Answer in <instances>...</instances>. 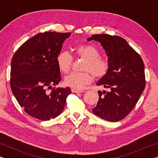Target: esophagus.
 I'll return each mask as SVG.
<instances>
[{
  "label": "esophagus",
  "instance_id": "esophagus-1",
  "mask_svg": "<svg viewBox=\"0 0 158 158\" xmlns=\"http://www.w3.org/2000/svg\"><path fill=\"white\" fill-rule=\"evenodd\" d=\"M71 90H72V92L74 93H83V92H84V90L76 89H72Z\"/></svg>",
  "mask_w": 158,
  "mask_h": 158
}]
</instances>
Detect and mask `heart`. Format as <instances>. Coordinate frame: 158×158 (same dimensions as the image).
Instances as JSON below:
<instances>
[{
	"label": "heart",
	"mask_w": 158,
	"mask_h": 158,
	"mask_svg": "<svg viewBox=\"0 0 158 158\" xmlns=\"http://www.w3.org/2000/svg\"><path fill=\"white\" fill-rule=\"evenodd\" d=\"M77 58L84 59L81 73H72L65 77L64 82L69 87L82 89L92 81V74L98 79L102 78L108 73L110 63L107 58H101L97 48L90 44H81L74 49ZM56 64L58 69L63 73L70 70L73 63V57L67 52H61L57 55Z\"/></svg>",
	"instance_id": "obj_1"
}]
</instances>
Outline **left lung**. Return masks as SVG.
Wrapping results in <instances>:
<instances>
[{
	"instance_id": "8db88e82",
	"label": "left lung",
	"mask_w": 158,
	"mask_h": 158,
	"mask_svg": "<svg viewBox=\"0 0 158 158\" xmlns=\"http://www.w3.org/2000/svg\"><path fill=\"white\" fill-rule=\"evenodd\" d=\"M100 42L110 63L108 73L97 83L109 90L98 91L99 100L92 110L106 121L123 119L135 107L146 85L144 63L140 55L121 37L93 35L87 41Z\"/></svg>"
}]
</instances>
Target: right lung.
Returning a JSON list of instances; mask_svg holds the SVG:
<instances>
[{"label":"right lung","mask_w":158,"mask_h":158,"mask_svg":"<svg viewBox=\"0 0 158 158\" xmlns=\"http://www.w3.org/2000/svg\"><path fill=\"white\" fill-rule=\"evenodd\" d=\"M71 33L44 32L25 42L11 61L10 87L21 107L41 121L54 118L63 111L69 87L47 88L58 85L61 76L57 55Z\"/></svg>","instance_id":"obj_1"}]
</instances>
